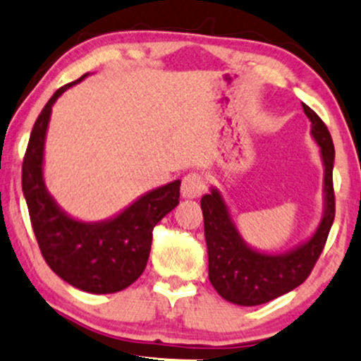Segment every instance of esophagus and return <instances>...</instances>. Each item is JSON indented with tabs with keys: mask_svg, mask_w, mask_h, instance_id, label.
I'll list each match as a JSON object with an SVG mask.
<instances>
[{
	"mask_svg": "<svg viewBox=\"0 0 361 361\" xmlns=\"http://www.w3.org/2000/svg\"><path fill=\"white\" fill-rule=\"evenodd\" d=\"M205 180L198 173H190L181 181V195L185 198H198L205 192Z\"/></svg>",
	"mask_w": 361,
	"mask_h": 361,
	"instance_id": "esophagus-1",
	"label": "esophagus"
}]
</instances>
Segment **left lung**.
I'll use <instances>...</instances> for the list:
<instances>
[{
	"mask_svg": "<svg viewBox=\"0 0 361 361\" xmlns=\"http://www.w3.org/2000/svg\"><path fill=\"white\" fill-rule=\"evenodd\" d=\"M302 109L310 120V135L317 142L324 166L322 217L309 239L285 252L256 250L244 241L221 190L210 186V193H205L200 200L209 251V280L219 295L231 304L244 307L267 304L304 283L321 256L333 226V139L316 111L305 103H302Z\"/></svg>",
	"mask_w": 361,
	"mask_h": 361,
	"instance_id": "obj_1",
	"label": "left lung"
}]
</instances>
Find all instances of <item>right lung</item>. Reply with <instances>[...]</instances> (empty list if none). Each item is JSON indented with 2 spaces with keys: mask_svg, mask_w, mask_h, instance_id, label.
I'll return each mask as SVG.
<instances>
[{
  "mask_svg": "<svg viewBox=\"0 0 361 361\" xmlns=\"http://www.w3.org/2000/svg\"><path fill=\"white\" fill-rule=\"evenodd\" d=\"M90 76L62 86L40 111L22 168V190L32 227L51 270L73 287L90 293H115L142 275L152 229L180 204L181 180L151 190L105 221L74 219L54 200L44 180V151L54 103L64 91Z\"/></svg>",
  "mask_w": 361,
  "mask_h": 361,
  "instance_id": "right-lung-1",
  "label": "right lung"
}]
</instances>
